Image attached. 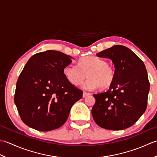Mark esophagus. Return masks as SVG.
I'll list each match as a JSON object with an SVG mask.
<instances>
[{
    "instance_id": "1",
    "label": "esophagus",
    "mask_w": 157,
    "mask_h": 157,
    "mask_svg": "<svg viewBox=\"0 0 157 157\" xmlns=\"http://www.w3.org/2000/svg\"><path fill=\"white\" fill-rule=\"evenodd\" d=\"M90 95V94H89V93H87V92H85V91H83L82 97L83 98H85V97H87V95Z\"/></svg>"
}]
</instances>
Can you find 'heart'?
<instances>
[{"label":"heart","mask_w":157,"mask_h":157,"mask_svg":"<svg viewBox=\"0 0 157 157\" xmlns=\"http://www.w3.org/2000/svg\"><path fill=\"white\" fill-rule=\"evenodd\" d=\"M66 79L74 85H79L87 75L84 87L105 89L113 84L115 72L105 60L95 56H87L79 60L78 65L69 64L63 69Z\"/></svg>","instance_id":"b5f03b06"}]
</instances>
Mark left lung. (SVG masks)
<instances>
[{
  "label": "left lung",
  "instance_id": "left-lung-1",
  "mask_svg": "<svg viewBox=\"0 0 157 157\" xmlns=\"http://www.w3.org/2000/svg\"><path fill=\"white\" fill-rule=\"evenodd\" d=\"M97 56L113 61L115 78L108 91L94 94L93 118L105 129H127L146 109L150 83L146 66L136 53L123 45L113 46Z\"/></svg>",
  "mask_w": 157,
  "mask_h": 157
}]
</instances>
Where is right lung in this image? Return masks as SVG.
Masks as SVG:
<instances>
[{
  "label": "right lung",
  "mask_w": 157,
  "mask_h": 157,
  "mask_svg": "<svg viewBox=\"0 0 157 157\" xmlns=\"http://www.w3.org/2000/svg\"><path fill=\"white\" fill-rule=\"evenodd\" d=\"M72 57L48 50L32 56L19 76L14 101L23 122L33 129L48 132L65 123L70 109L82 91L65 77L63 69Z\"/></svg>",
  "instance_id": "1"
}]
</instances>
